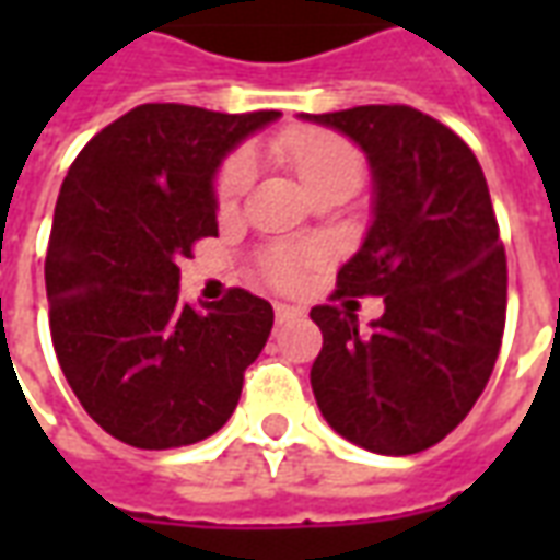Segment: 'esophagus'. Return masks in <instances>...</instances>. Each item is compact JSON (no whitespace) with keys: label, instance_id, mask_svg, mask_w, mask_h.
Masks as SVG:
<instances>
[{"label":"esophagus","instance_id":"34e87169","mask_svg":"<svg viewBox=\"0 0 560 560\" xmlns=\"http://www.w3.org/2000/svg\"><path fill=\"white\" fill-rule=\"evenodd\" d=\"M303 312L300 308H293V305H284L279 303L276 305V324H288V320H293V317H300Z\"/></svg>","mask_w":560,"mask_h":560}]
</instances>
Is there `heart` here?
I'll return each instance as SVG.
<instances>
[{
  "label": "heart",
  "mask_w": 560,
  "mask_h": 560,
  "mask_svg": "<svg viewBox=\"0 0 560 560\" xmlns=\"http://www.w3.org/2000/svg\"><path fill=\"white\" fill-rule=\"evenodd\" d=\"M288 161L300 176V183L308 188V195H315L327 185H348L357 188L363 179V155L360 149L348 143L339 135H327V131H312V135H300L291 140L288 147ZM255 179V159L248 152H236L224 161L215 179V203L221 212H231L236 203L243 200L248 185ZM317 252H276L269 257V279L288 284L296 276V269L315 260Z\"/></svg>",
  "instance_id": "1"
}]
</instances>
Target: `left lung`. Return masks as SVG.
Masks as SVG:
<instances>
[{"mask_svg":"<svg viewBox=\"0 0 560 560\" xmlns=\"http://www.w3.org/2000/svg\"><path fill=\"white\" fill-rule=\"evenodd\" d=\"M303 119L351 138L372 171V224L341 264V305H315L324 348L312 389L324 420L381 456L429 450L489 384L506 317V257L477 155L405 104ZM348 295H384L360 330Z\"/></svg>","mask_w":560,"mask_h":560,"instance_id":"obj_1","label":"left lung"}]
</instances>
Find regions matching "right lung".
<instances>
[{"label":"right lung","instance_id":"obj_1","mask_svg":"<svg viewBox=\"0 0 560 560\" xmlns=\"http://www.w3.org/2000/svg\"><path fill=\"white\" fill-rule=\"evenodd\" d=\"M279 116L140 104L68 171L44 260L50 336L80 405L122 444L173 450L219 432L267 345V300L233 288L195 308L179 300V260L219 236L221 161Z\"/></svg>","mask_w":560,"mask_h":560}]
</instances>
